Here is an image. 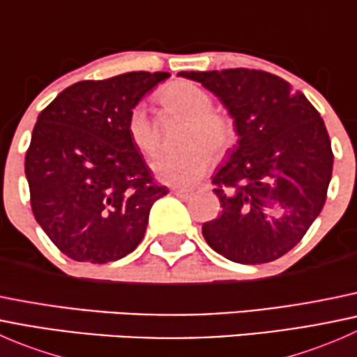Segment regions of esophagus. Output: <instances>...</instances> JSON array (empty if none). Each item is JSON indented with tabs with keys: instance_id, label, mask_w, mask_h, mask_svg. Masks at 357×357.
Returning <instances> with one entry per match:
<instances>
[{
	"instance_id": "34e87169",
	"label": "esophagus",
	"mask_w": 357,
	"mask_h": 357,
	"mask_svg": "<svg viewBox=\"0 0 357 357\" xmlns=\"http://www.w3.org/2000/svg\"><path fill=\"white\" fill-rule=\"evenodd\" d=\"M171 193H172V195L178 197V199H181V200L192 199V195H193V193L188 192V190H172Z\"/></svg>"
}]
</instances>
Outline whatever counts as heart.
<instances>
[{"label": "heart", "instance_id": "1", "mask_svg": "<svg viewBox=\"0 0 357 357\" xmlns=\"http://www.w3.org/2000/svg\"><path fill=\"white\" fill-rule=\"evenodd\" d=\"M157 102L167 114L186 121L181 145L186 149L160 153L152 160L158 181L171 186H192L211 169L212 157H221L233 146L235 124L225 112L212 109L208 91L192 81H172L157 91ZM128 135L143 155H153L158 149V132L145 105L132 107L128 115Z\"/></svg>", "mask_w": 357, "mask_h": 357}]
</instances>
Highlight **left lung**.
Masks as SVG:
<instances>
[{"instance_id":"left-lung-1","label":"left lung","mask_w":357,"mask_h":357,"mask_svg":"<svg viewBox=\"0 0 357 357\" xmlns=\"http://www.w3.org/2000/svg\"><path fill=\"white\" fill-rule=\"evenodd\" d=\"M218 96L238 142L212 183L222 212L204 222L212 250L240 264L275 261L321 212L333 153L318 110L285 79L250 68L179 72Z\"/></svg>"}]
</instances>
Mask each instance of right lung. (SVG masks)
I'll return each instance as SVG.
<instances>
[{
    "label": "right lung",
    "instance_id": "1",
    "mask_svg": "<svg viewBox=\"0 0 357 357\" xmlns=\"http://www.w3.org/2000/svg\"><path fill=\"white\" fill-rule=\"evenodd\" d=\"M169 72H126L63 89L39 114L25 155L36 221L79 262L105 264L143 240L167 195L128 135V115Z\"/></svg>",
    "mask_w": 357,
    "mask_h": 357
}]
</instances>
